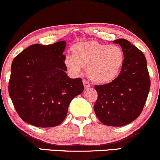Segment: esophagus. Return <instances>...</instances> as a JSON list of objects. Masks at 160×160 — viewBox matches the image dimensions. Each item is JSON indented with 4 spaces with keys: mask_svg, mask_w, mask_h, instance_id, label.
<instances>
[{
    "mask_svg": "<svg viewBox=\"0 0 160 160\" xmlns=\"http://www.w3.org/2000/svg\"><path fill=\"white\" fill-rule=\"evenodd\" d=\"M82 82H83V85H84V88L85 89H88V88H89L91 86L90 83H89V82L87 81V80H83V81H82Z\"/></svg>",
    "mask_w": 160,
    "mask_h": 160,
    "instance_id": "obj_1",
    "label": "esophagus"
}]
</instances>
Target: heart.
<instances>
[{"mask_svg": "<svg viewBox=\"0 0 160 160\" xmlns=\"http://www.w3.org/2000/svg\"><path fill=\"white\" fill-rule=\"evenodd\" d=\"M74 55H67L65 64L71 73L79 75L82 67L93 82L104 84L113 81L124 64V52L117 45H106L97 41L79 43L73 47Z\"/></svg>", "mask_w": 160, "mask_h": 160, "instance_id": "obj_1", "label": "heart"}]
</instances>
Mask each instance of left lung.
<instances>
[{
	"label": "left lung",
	"mask_w": 160,
	"mask_h": 160,
	"mask_svg": "<svg viewBox=\"0 0 160 160\" xmlns=\"http://www.w3.org/2000/svg\"><path fill=\"white\" fill-rule=\"evenodd\" d=\"M113 43L122 47L124 64L115 80L95 86L98 99L94 111L106 126H122L141 114L150 91V80L146 58L140 49L122 38Z\"/></svg>",
	"instance_id": "1"
}]
</instances>
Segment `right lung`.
Masks as SVG:
<instances>
[{"mask_svg":"<svg viewBox=\"0 0 160 160\" xmlns=\"http://www.w3.org/2000/svg\"><path fill=\"white\" fill-rule=\"evenodd\" d=\"M65 41L33 44L12 61L9 95L27 123L41 128L58 126L72 99L83 92L81 78L71 79L65 73Z\"/></svg>","mask_w":160,"mask_h":160,"instance_id":"obj_1","label":"right lung"}]
</instances>
